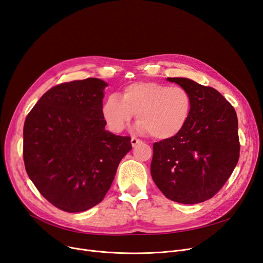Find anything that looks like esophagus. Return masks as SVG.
Here are the masks:
<instances>
[{
	"instance_id": "esophagus-1",
	"label": "esophagus",
	"mask_w": 263,
	"mask_h": 263,
	"mask_svg": "<svg viewBox=\"0 0 263 263\" xmlns=\"http://www.w3.org/2000/svg\"><path fill=\"white\" fill-rule=\"evenodd\" d=\"M140 143H142V141H141L140 139H136V138H132V139H131V144H132L133 147L136 146L138 144H140Z\"/></svg>"
}]
</instances>
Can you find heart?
Wrapping results in <instances>:
<instances>
[{
  "label": "heart",
  "instance_id": "heart-1",
  "mask_svg": "<svg viewBox=\"0 0 263 263\" xmlns=\"http://www.w3.org/2000/svg\"><path fill=\"white\" fill-rule=\"evenodd\" d=\"M191 107L192 100L185 88L141 82L125 86L120 98L108 96L102 115L108 129L119 133L136 114L139 131L151 133L158 140H170L185 128Z\"/></svg>",
  "mask_w": 263,
  "mask_h": 263
}]
</instances>
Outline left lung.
<instances>
[{"label": "left lung", "mask_w": 263, "mask_h": 263, "mask_svg": "<svg viewBox=\"0 0 263 263\" xmlns=\"http://www.w3.org/2000/svg\"><path fill=\"white\" fill-rule=\"evenodd\" d=\"M192 100L190 117L175 138L154 144L151 165L157 187L168 199L196 204L213 198L231 176L239 158L234 107L212 87L167 77Z\"/></svg>", "instance_id": "8db88e82"}]
</instances>
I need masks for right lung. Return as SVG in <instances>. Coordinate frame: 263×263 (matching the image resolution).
Instances as JSON below:
<instances>
[{"label":"right lung","instance_id":"obj_1","mask_svg":"<svg viewBox=\"0 0 263 263\" xmlns=\"http://www.w3.org/2000/svg\"><path fill=\"white\" fill-rule=\"evenodd\" d=\"M106 86L99 78L57 85L25 121L27 173L45 199L67 213L87 211L103 200L132 148L130 136L105 130Z\"/></svg>","mask_w":263,"mask_h":263}]
</instances>
